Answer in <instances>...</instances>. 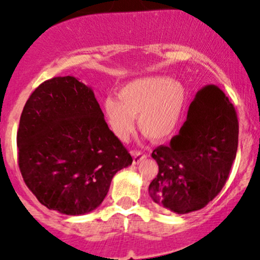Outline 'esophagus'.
I'll return each mask as SVG.
<instances>
[{
    "label": "esophagus",
    "mask_w": 260,
    "mask_h": 260,
    "mask_svg": "<svg viewBox=\"0 0 260 260\" xmlns=\"http://www.w3.org/2000/svg\"><path fill=\"white\" fill-rule=\"evenodd\" d=\"M132 156H133V162L134 164H139L140 161L147 157V154L143 153V151H139V150H133L132 151Z\"/></svg>",
    "instance_id": "1"
}]
</instances>
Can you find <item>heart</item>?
Instances as JSON below:
<instances>
[{"label": "heart", "instance_id": "heart-1", "mask_svg": "<svg viewBox=\"0 0 260 260\" xmlns=\"http://www.w3.org/2000/svg\"><path fill=\"white\" fill-rule=\"evenodd\" d=\"M187 106L184 85L169 77L134 79L121 86L117 98L103 103V113L116 138L126 142L136 127L153 140H165L177 131Z\"/></svg>", "mask_w": 260, "mask_h": 260}]
</instances>
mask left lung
<instances>
[{"label":"left lung","mask_w":260,"mask_h":260,"mask_svg":"<svg viewBox=\"0 0 260 260\" xmlns=\"http://www.w3.org/2000/svg\"><path fill=\"white\" fill-rule=\"evenodd\" d=\"M238 145L234 105L216 85H205L189 105L187 121L168 145L151 154L159 165L149 194L176 214L204 208L222 189Z\"/></svg>","instance_id":"1"}]
</instances>
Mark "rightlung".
<instances>
[{"label": "right lung", "mask_w": 260, "mask_h": 260, "mask_svg": "<svg viewBox=\"0 0 260 260\" xmlns=\"http://www.w3.org/2000/svg\"><path fill=\"white\" fill-rule=\"evenodd\" d=\"M25 184L46 208L66 215L95 210L132 156L110 131L90 86L55 77L32 91L17 133Z\"/></svg>", "instance_id": "add662e5"}]
</instances>
